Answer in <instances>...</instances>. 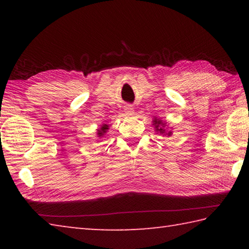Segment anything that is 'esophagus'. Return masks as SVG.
Masks as SVG:
<instances>
[{
    "instance_id": "esophagus-1",
    "label": "esophagus",
    "mask_w": 249,
    "mask_h": 249,
    "mask_svg": "<svg viewBox=\"0 0 249 249\" xmlns=\"http://www.w3.org/2000/svg\"><path fill=\"white\" fill-rule=\"evenodd\" d=\"M125 112L126 113H128V114H130V113H133L134 112V107H132V105H126V107H125Z\"/></svg>"
}]
</instances>
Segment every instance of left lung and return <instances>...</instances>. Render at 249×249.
<instances>
[{
	"label": "left lung",
	"instance_id": "left-lung-1",
	"mask_svg": "<svg viewBox=\"0 0 249 249\" xmlns=\"http://www.w3.org/2000/svg\"><path fill=\"white\" fill-rule=\"evenodd\" d=\"M155 124H156V127H157V130H159V132L160 133H163V132H165V129H162V128H160L159 127V125H161V121H156L155 120ZM163 125V124H162ZM171 133L169 132V133H168V135H170Z\"/></svg>",
	"mask_w": 249,
	"mask_h": 249
}]
</instances>
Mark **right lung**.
<instances>
[{
	"label": "right lung",
	"instance_id": "obj_1",
	"mask_svg": "<svg viewBox=\"0 0 249 249\" xmlns=\"http://www.w3.org/2000/svg\"><path fill=\"white\" fill-rule=\"evenodd\" d=\"M107 125H103L102 128H101L98 132V134L101 136V135H103V133H105V130H107Z\"/></svg>",
	"mask_w": 249,
	"mask_h": 249
}]
</instances>
